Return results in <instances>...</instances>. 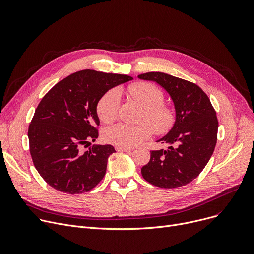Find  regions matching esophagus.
I'll return each mask as SVG.
<instances>
[{"mask_svg": "<svg viewBox=\"0 0 254 254\" xmlns=\"http://www.w3.org/2000/svg\"><path fill=\"white\" fill-rule=\"evenodd\" d=\"M115 149H116L117 151H125V152H129V151H131V150H132L131 148H127V147H120V146H116Z\"/></svg>", "mask_w": 254, "mask_h": 254, "instance_id": "esophagus-1", "label": "esophagus"}]
</instances>
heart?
<instances>
[{
	"label": "heart",
	"instance_id": "obj_1",
	"mask_svg": "<svg viewBox=\"0 0 254 254\" xmlns=\"http://www.w3.org/2000/svg\"><path fill=\"white\" fill-rule=\"evenodd\" d=\"M129 98L138 102L144 112L141 116L142 124L132 126L127 124H117L107 127L104 130V139L120 147H134L147 139L152 130L157 135L168 132L175 123V113L171 107L163 104L165 97L163 91L147 82H138L120 89ZM120 95L118 90L107 91L99 100L97 113L99 118L105 124H110L116 119Z\"/></svg>",
	"mask_w": 254,
	"mask_h": 254
}]
</instances>
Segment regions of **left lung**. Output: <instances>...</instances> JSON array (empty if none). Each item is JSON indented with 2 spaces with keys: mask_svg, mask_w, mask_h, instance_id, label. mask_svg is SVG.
<instances>
[{
  "mask_svg": "<svg viewBox=\"0 0 254 254\" xmlns=\"http://www.w3.org/2000/svg\"><path fill=\"white\" fill-rule=\"evenodd\" d=\"M170 95L176 119L168 134L157 140L167 150L150 151V161L141 169L143 178L163 189H176L195 179L208 164L217 141L216 112L201 87L162 72L141 74Z\"/></svg>",
  "mask_w": 254,
  "mask_h": 254,
  "instance_id": "8db88e82",
  "label": "left lung"
}]
</instances>
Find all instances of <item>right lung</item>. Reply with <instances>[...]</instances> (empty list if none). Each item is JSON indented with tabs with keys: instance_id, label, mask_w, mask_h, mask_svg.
Segmentation results:
<instances>
[{
	"instance_id": "add662e5",
	"label": "right lung",
	"mask_w": 254,
	"mask_h": 254,
	"mask_svg": "<svg viewBox=\"0 0 254 254\" xmlns=\"http://www.w3.org/2000/svg\"><path fill=\"white\" fill-rule=\"evenodd\" d=\"M132 78L82 70L53 86L39 103L29 127L35 168L51 188L69 194L91 190L104 178L112 145H83L99 137L97 105L104 93Z\"/></svg>"
}]
</instances>
